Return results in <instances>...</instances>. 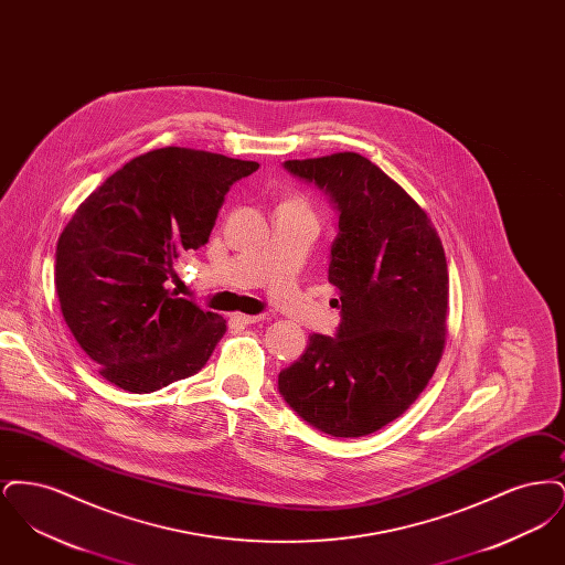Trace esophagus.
<instances>
[{"mask_svg":"<svg viewBox=\"0 0 565 565\" xmlns=\"http://www.w3.org/2000/svg\"><path fill=\"white\" fill-rule=\"evenodd\" d=\"M233 320L239 323H256L263 322V320H265V316H245V313H235V316H233Z\"/></svg>","mask_w":565,"mask_h":565,"instance_id":"obj_1","label":"esophagus"}]
</instances>
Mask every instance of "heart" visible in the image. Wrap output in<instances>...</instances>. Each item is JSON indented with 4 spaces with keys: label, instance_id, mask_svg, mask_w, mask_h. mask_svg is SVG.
<instances>
[{
    "label": "heart",
    "instance_id": "obj_1",
    "mask_svg": "<svg viewBox=\"0 0 565 565\" xmlns=\"http://www.w3.org/2000/svg\"><path fill=\"white\" fill-rule=\"evenodd\" d=\"M284 205H300V207H307V201L302 196H290L288 201H284Z\"/></svg>",
    "mask_w": 565,
    "mask_h": 565
}]
</instances>
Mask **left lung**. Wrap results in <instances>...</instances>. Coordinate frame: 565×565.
<instances>
[{
    "mask_svg": "<svg viewBox=\"0 0 565 565\" xmlns=\"http://www.w3.org/2000/svg\"><path fill=\"white\" fill-rule=\"evenodd\" d=\"M339 210L328 281L337 337L311 334L279 373V392L313 428L339 438L381 430L419 398L447 341L449 270L426 210L355 152L286 161Z\"/></svg>",
    "mask_w": 565,
    "mask_h": 565,
    "instance_id": "left-lung-1",
    "label": "left lung"
}]
</instances>
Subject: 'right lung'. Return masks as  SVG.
Segmentation results:
<instances>
[{
    "instance_id": "1",
    "label": "right lung",
    "mask_w": 565,
    "mask_h": 565,
    "mask_svg": "<svg viewBox=\"0 0 565 565\" xmlns=\"http://www.w3.org/2000/svg\"><path fill=\"white\" fill-rule=\"evenodd\" d=\"M256 161L167 146L93 190L56 243L65 323L102 376L150 394L205 366L226 320L164 288L175 263L210 239L224 194Z\"/></svg>"
}]
</instances>
